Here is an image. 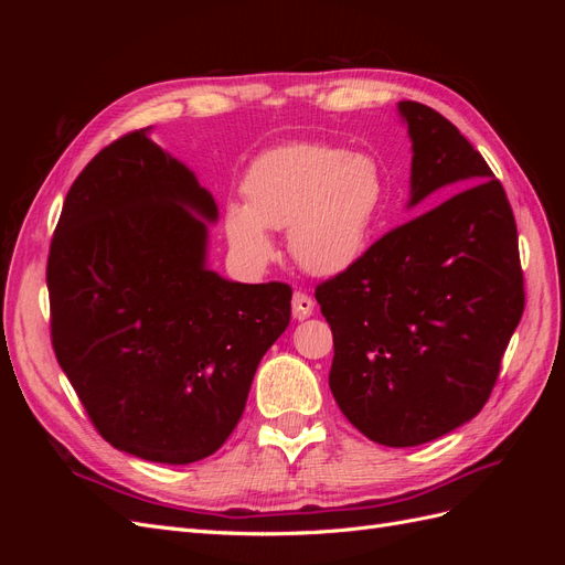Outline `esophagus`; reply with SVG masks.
<instances>
[{"label":"esophagus","instance_id":"esophagus-1","mask_svg":"<svg viewBox=\"0 0 565 565\" xmlns=\"http://www.w3.org/2000/svg\"><path fill=\"white\" fill-rule=\"evenodd\" d=\"M313 309H316V301H313L309 295L295 292V297H292V316H295L297 320L311 318V316H313Z\"/></svg>","mask_w":565,"mask_h":565}]
</instances>
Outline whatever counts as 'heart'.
<instances>
[{
    "instance_id": "1",
    "label": "heart",
    "mask_w": 565,
    "mask_h": 565,
    "mask_svg": "<svg viewBox=\"0 0 565 565\" xmlns=\"http://www.w3.org/2000/svg\"><path fill=\"white\" fill-rule=\"evenodd\" d=\"M243 202H228L224 233L249 268L276 254L270 231L313 276H337L365 254L386 202L380 160L330 143H292L256 158L243 181Z\"/></svg>"
}]
</instances>
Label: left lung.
<instances>
[{"label":"left lung","mask_w":565,"mask_h":565,"mask_svg":"<svg viewBox=\"0 0 565 565\" xmlns=\"http://www.w3.org/2000/svg\"><path fill=\"white\" fill-rule=\"evenodd\" d=\"M398 115L413 143L407 210L454 195L386 233L316 299L334 334L339 409L380 446L413 448L481 413L525 297L516 221L481 152L417 100Z\"/></svg>","instance_id":"left-lung-1"}]
</instances>
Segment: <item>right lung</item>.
Returning <instances> with one entry per match:
<instances>
[{
    "mask_svg": "<svg viewBox=\"0 0 565 565\" xmlns=\"http://www.w3.org/2000/svg\"><path fill=\"white\" fill-rule=\"evenodd\" d=\"M218 204L191 167L122 136L84 167L51 241V341L113 448L191 465L241 422L292 289L235 282L207 264Z\"/></svg>",
    "mask_w": 565,
    "mask_h": 565,
    "instance_id": "1",
    "label": "right lung"
}]
</instances>
